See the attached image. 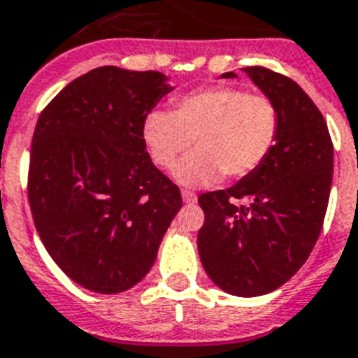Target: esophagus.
Returning <instances> with one entry per match:
<instances>
[{
  "label": "esophagus",
  "mask_w": 358,
  "mask_h": 358,
  "mask_svg": "<svg viewBox=\"0 0 358 358\" xmlns=\"http://www.w3.org/2000/svg\"><path fill=\"white\" fill-rule=\"evenodd\" d=\"M182 200H184L185 203H196L198 198L193 191H182Z\"/></svg>",
  "instance_id": "34e87169"
}]
</instances>
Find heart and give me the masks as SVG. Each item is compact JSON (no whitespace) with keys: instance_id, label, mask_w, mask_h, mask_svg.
I'll use <instances>...</instances> for the list:
<instances>
[{"instance_id":"obj_1","label":"heart","mask_w":358,"mask_h":358,"mask_svg":"<svg viewBox=\"0 0 358 358\" xmlns=\"http://www.w3.org/2000/svg\"><path fill=\"white\" fill-rule=\"evenodd\" d=\"M278 109L266 96L238 87L189 92L173 110H151L143 118L142 140L162 169H171L194 140V149L174 169L176 182L203 187L227 176L244 178L271 155L278 140Z\"/></svg>"}]
</instances>
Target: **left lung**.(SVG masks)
<instances>
[{"label":"left lung","instance_id":"8db88e82","mask_svg":"<svg viewBox=\"0 0 358 358\" xmlns=\"http://www.w3.org/2000/svg\"><path fill=\"white\" fill-rule=\"evenodd\" d=\"M242 71L276 105L278 140L238 184L200 194L206 222L198 255L225 293L260 296L286 284L317 244L331 191L333 143L326 120L299 83L264 67ZM236 199L248 203L238 206Z\"/></svg>","mask_w":358,"mask_h":358}]
</instances>
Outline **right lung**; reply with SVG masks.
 I'll return each instance as SVG.
<instances>
[{"label":"right lung","instance_id":"1","mask_svg":"<svg viewBox=\"0 0 358 358\" xmlns=\"http://www.w3.org/2000/svg\"><path fill=\"white\" fill-rule=\"evenodd\" d=\"M173 89L162 72L107 65L69 83L38 118L32 218L54 262L85 289L136 286L182 207L142 140L143 118Z\"/></svg>","mask_w":358,"mask_h":358}]
</instances>
